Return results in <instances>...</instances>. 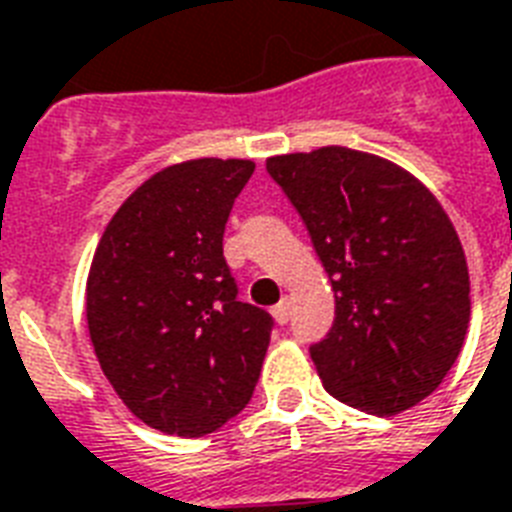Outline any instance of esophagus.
<instances>
[{"label": "esophagus", "mask_w": 512, "mask_h": 512, "mask_svg": "<svg viewBox=\"0 0 512 512\" xmlns=\"http://www.w3.org/2000/svg\"><path fill=\"white\" fill-rule=\"evenodd\" d=\"M271 314L279 325H287V322H290V298H282V303H276V306L271 308Z\"/></svg>", "instance_id": "34e87169"}]
</instances>
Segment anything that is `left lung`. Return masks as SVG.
<instances>
[{
	"mask_svg": "<svg viewBox=\"0 0 512 512\" xmlns=\"http://www.w3.org/2000/svg\"><path fill=\"white\" fill-rule=\"evenodd\" d=\"M306 225L335 292L330 333L311 360L335 400L373 416L432 395L470 322L462 241L408 171L349 147L265 161Z\"/></svg>",
	"mask_w": 512,
	"mask_h": 512,
	"instance_id": "obj_1",
	"label": "left lung"
}]
</instances>
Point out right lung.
Instances as JSON below:
<instances>
[{"mask_svg":"<svg viewBox=\"0 0 512 512\" xmlns=\"http://www.w3.org/2000/svg\"><path fill=\"white\" fill-rule=\"evenodd\" d=\"M252 161L198 158L152 174L109 220L85 317L104 376L136 419L201 438L247 408L273 319L239 300L222 255Z\"/></svg>","mask_w":512,"mask_h":512,"instance_id":"add662e5","label":"right lung"}]
</instances>
